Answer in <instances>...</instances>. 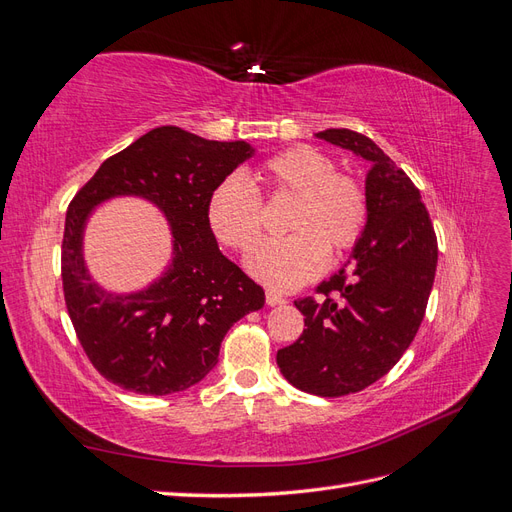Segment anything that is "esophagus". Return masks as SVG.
Here are the masks:
<instances>
[{
  "mask_svg": "<svg viewBox=\"0 0 512 512\" xmlns=\"http://www.w3.org/2000/svg\"><path fill=\"white\" fill-rule=\"evenodd\" d=\"M265 299H267V305H271V307H275V305H284V303H286V297H282V294H280V292H275V290H267Z\"/></svg>",
  "mask_w": 512,
  "mask_h": 512,
  "instance_id": "1",
  "label": "esophagus"
}]
</instances>
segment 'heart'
<instances>
[{"instance_id": "1", "label": "heart", "mask_w": 512, "mask_h": 512, "mask_svg": "<svg viewBox=\"0 0 512 512\" xmlns=\"http://www.w3.org/2000/svg\"><path fill=\"white\" fill-rule=\"evenodd\" d=\"M262 181L271 194H294L288 228L294 235L260 243L247 258L260 282L277 290H294L320 275L329 250L342 254L359 243L367 224V196L363 185L339 173L327 153L299 145L262 164ZM207 220L224 245L247 252L260 239L265 207L256 185L243 173H232L215 185Z\"/></svg>"}]
</instances>
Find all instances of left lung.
<instances>
[{"instance_id":"obj_1","label":"left lung","mask_w":512,"mask_h":512,"mask_svg":"<svg viewBox=\"0 0 512 512\" xmlns=\"http://www.w3.org/2000/svg\"><path fill=\"white\" fill-rule=\"evenodd\" d=\"M316 136L371 162L367 224L350 273L322 282L318 299L294 301L307 329L277 350V365L305 393L342 397L389 374L412 344L436 277L438 239L421 192L371 138L346 128Z\"/></svg>"}]
</instances>
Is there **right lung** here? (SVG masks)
I'll return each instance as SVG.
<instances>
[{
	"label": "right lung",
	"mask_w": 512,
	"mask_h": 512,
	"mask_svg": "<svg viewBox=\"0 0 512 512\" xmlns=\"http://www.w3.org/2000/svg\"><path fill=\"white\" fill-rule=\"evenodd\" d=\"M252 153L245 141L162 126L108 158L72 198L61 243L64 297L87 359L108 382L138 395L190 389L218 363L232 324L265 305V290L220 252L207 220L215 185ZM115 195L149 199L174 230L169 269L132 295L100 289L82 258L90 209Z\"/></svg>",
	"instance_id": "add662e5"
}]
</instances>
